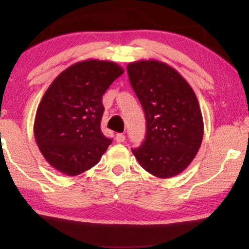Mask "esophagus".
<instances>
[{"label": "esophagus", "mask_w": 249, "mask_h": 249, "mask_svg": "<svg viewBox=\"0 0 249 249\" xmlns=\"http://www.w3.org/2000/svg\"><path fill=\"white\" fill-rule=\"evenodd\" d=\"M115 141H117V142H124L125 141V136L124 134H117V136H115Z\"/></svg>", "instance_id": "obj_1"}]
</instances>
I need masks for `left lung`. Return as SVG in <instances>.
<instances>
[{
  "mask_svg": "<svg viewBox=\"0 0 249 249\" xmlns=\"http://www.w3.org/2000/svg\"><path fill=\"white\" fill-rule=\"evenodd\" d=\"M127 71L146 119L145 139L132 153L158 178L179 175L203 141V117L193 88L178 71L160 61L129 63Z\"/></svg>",
  "mask_w": 249,
  "mask_h": 249,
  "instance_id": "obj_1",
  "label": "left lung"
}]
</instances>
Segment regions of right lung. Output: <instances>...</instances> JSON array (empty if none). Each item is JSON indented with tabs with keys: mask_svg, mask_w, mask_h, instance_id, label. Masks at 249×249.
<instances>
[{
	"mask_svg": "<svg viewBox=\"0 0 249 249\" xmlns=\"http://www.w3.org/2000/svg\"><path fill=\"white\" fill-rule=\"evenodd\" d=\"M122 73L114 62L87 60L62 71L50 85L37 108L34 135L53 168L77 176L97 164L112 142L101 130L102 97Z\"/></svg>",
	"mask_w": 249,
	"mask_h": 249,
	"instance_id": "obj_1",
	"label": "right lung"
}]
</instances>
